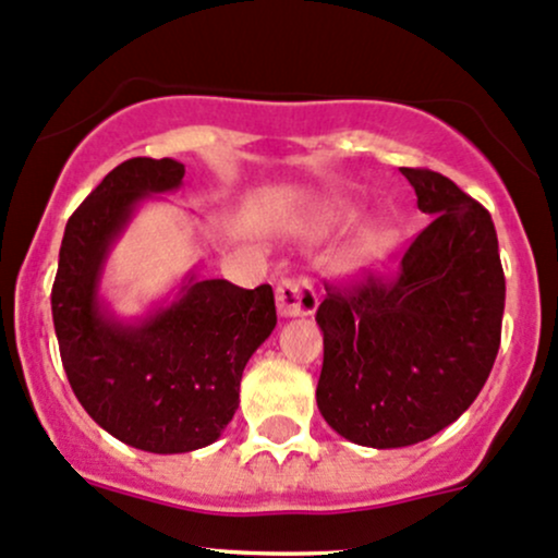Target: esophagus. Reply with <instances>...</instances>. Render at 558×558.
I'll use <instances>...</instances> for the list:
<instances>
[{"label": "esophagus", "mask_w": 558, "mask_h": 558, "mask_svg": "<svg viewBox=\"0 0 558 558\" xmlns=\"http://www.w3.org/2000/svg\"><path fill=\"white\" fill-rule=\"evenodd\" d=\"M280 318H304L318 307V294L307 280H283L275 291Z\"/></svg>", "instance_id": "obj_1"}]
</instances>
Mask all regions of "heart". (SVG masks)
<instances>
[{"instance_id": "heart-1", "label": "heart", "mask_w": 558, "mask_h": 558, "mask_svg": "<svg viewBox=\"0 0 558 558\" xmlns=\"http://www.w3.org/2000/svg\"><path fill=\"white\" fill-rule=\"evenodd\" d=\"M383 251H385V234L383 232H372V234H366V238H363L361 245H357V259L372 262V259H377Z\"/></svg>"}]
</instances>
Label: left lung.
<instances>
[{"label":"left lung","mask_w":558,"mask_h":558,"mask_svg":"<svg viewBox=\"0 0 558 558\" xmlns=\"http://www.w3.org/2000/svg\"><path fill=\"white\" fill-rule=\"evenodd\" d=\"M433 216L392 278L328 289L318 409L357 447H412L451 425L500 350L506 278L492 216L454 181L403 168Z\"/></svg>","instance_id":"left-lung-1"}]
</instances>
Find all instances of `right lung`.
Returning a JSON list of instances; mask_svg holds the SVG:
<instances>
[{
    "instance_id": "1",
    "label": "right lung",
    "mask_w": 558,
    "mask_h": 558,
    "mask_svg": "<svg viewBox=\"0 0 558 558\" xmlns=\"http://www.w3.org/2000/svg\"><path fill=\"white\" fill-rule=\"evenodd\" d=\"M181 181L171 157H133L107 173L69 219L50 299L77 401L117 441L151 454L203 449L225 433L245 363L278 324L267 283L248 291L195 269L144 315L111 310L101 294L111 248L141 205Z\"/></svg>"
}]
</instances>
